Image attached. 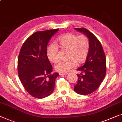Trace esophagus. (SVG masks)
I'll return each mask as SVG.
<instances>
[{
  "label": "esophagus",
  "mask_w": 122,
  "mask_h": 122,
  "mask_svg": "<svg viewBox=\"0 0 122 122\" xmlns=\"http://www.w3.org/2000/svg\"><path fill=\"white\" fill-rule=\"evenodd\" d=\"M68 74L67 73H63V72H59L60 75H67Z\"/></svg>",
  "instance_id": "1"
}]
</instances>
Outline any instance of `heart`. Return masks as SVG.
Masks as SVG:
<instances>
[{"mask_svg": "<svg viewBox=\"0 0 122 122\" xmlns=\"http://www.w3.org/2000/svg\"><path fill=\"white\" fill-rule=\"evenodd\" d=\"M61 47L68 50L67 61H60L55 66L57 71L66 73L75 67L77 64H82L86 61L90 49L89 39L85 35L77 36L72 33H66L58 39ZM48 59L53 63L58 60V48L54 44L48 46L47 50Z\"/></svg>", "mask_w": 122, "mask_h": 122, "instance_id": "b5f03b06", "label": "heart"}]
</instances>
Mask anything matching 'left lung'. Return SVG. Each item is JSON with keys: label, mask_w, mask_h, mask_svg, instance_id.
Returning a JSON list of instances; mask_svg holds the SVG:
<instances>
[{"label": "left lung", "mask_w": 122, "mask_h": 122, "mask_svg": "<svg viewBox=\"0 0 122 122\" xmlns=\"http://www.w3.org/2000/svg\"><path fill=\"white\" fill-rule=\"evenodd\" d=\"M75 29L87 35L90 41L88 56L85 64L77 69L79 74L77 75V83L74 86L76 93L86 95L96 91L105 78L106 57L100 42L93 33L85 28Z\"/></svg>", "instance_id": "1"}]
</instances>
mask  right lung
Wrapping results in <instances>:
<instances>
[{
	"label": "right lung",
	"instance_id": "add662e5",
	"mask_svg": "<svg viewBox=\"0 0 122 122\" xmlns=\"http://www.w3.org/2000/svg\"><path fill=\"white\" fill-rule=\"evenodd\" d=\"M59 29L36 31L22 45L18 57V76L30 95L38 99L51 94L58 73L52 74V66L47 55V46Z\"/></svg>",
	"mask_w": 122,
	"mask_h": 122
}]
</instances>
